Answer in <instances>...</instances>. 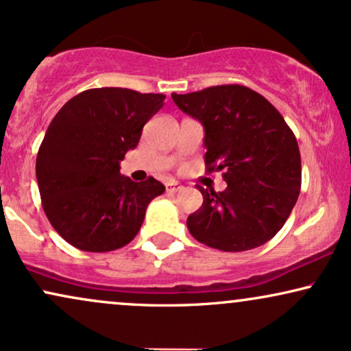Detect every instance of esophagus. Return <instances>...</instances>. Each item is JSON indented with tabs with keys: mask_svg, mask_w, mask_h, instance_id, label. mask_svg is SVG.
Returning <instances> with one entry per match:
<instances>
[{
	"mask_svg": "<svg viewBox=\"0 0 351 351\" xmlns=\"http://www.w3.org/2000/svg\"><path fill=\"white\" fill-rule=\"evenodd\" d=\"M180 189H182V185H179L177 182H171V184L166 185V192L167 193H176V192H179Z\"/></svg>",
	"mask_w": 351,
	"mask_h": 351,
	"instance_id": "obj_1",
	"label": "esophagus"
}]
</instances>
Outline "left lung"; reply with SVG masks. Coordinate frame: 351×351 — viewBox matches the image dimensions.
Listing matches in <instances>:
<instances>
[{
	"mask_svg": "<svg viewBox=\"0 0 351 351\" xmlns=\"http://www.w3.org/2000/svg\"><path fill=\"white\" fill-rule=\"evenodd\" d=\"M203 125L205 164L223 171V192L198 187L203 205L187 218L190 234L208 247L242 252L283 228L301 189V154L278 110L239 84L172 94Z\"/></svg>",
	"mask_w": 351,
	"mask_h": 351,
	"instance_id": "8db88e82",
	"label": "left lung"
}]
</instances>
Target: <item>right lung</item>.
Wrapping results in <instances>:
<instances>
[{
	"label": "right lung",
	"instance_id": "1",
	"mask_svg": "<svg viewBox=\"0 0 351 351\" xmlns=\"http://www.w3.org/2000/svg\"><path fill=\"white\" fill-rule=\"evenodd\" d=\"M164 99L123 88L89 89L53 117L36 174L43 211L68 244L109 252L138 234L151 200L166 187L153 177L133 182L120 174V161L136 148Z\"/></svg>",
	"mask_w": 351,
	"mask_h": 351
}]
</instances>
